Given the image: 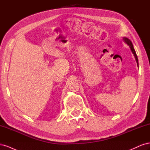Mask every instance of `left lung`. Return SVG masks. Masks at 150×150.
<instances>
[{
	"mask_svg": "<svg viewBox=\"0 0 150 150\" xmlns=\"http://www.w3.org/2000/svg\"><path fill=\"white\" fill-rule=\"evenodd\" d=\"M123 39H124V41L129 46V47H130V49H131V51H132L133 54H134V57H135V59H136V61H137V64H138V57H137V53H136V52H135V50H134V47H133L132 42H131V40H130L129 39H128V38H124Z\"/></svg>",
	"mask_w": 150,
	"mask_h": 150,
	"instance_id": "8db88e82",
	"label": "left lung"
}]
</instances>
